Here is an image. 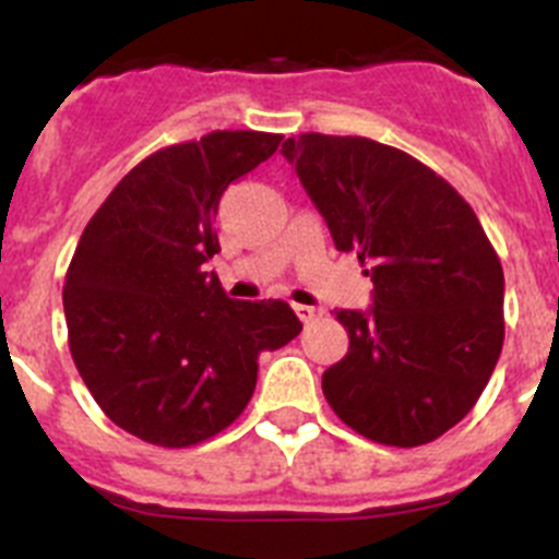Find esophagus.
<instances>
[{
    "label": "esophagus",
    "mask_w": 559,
    "mask_h": 559,
    "mask_svg": "<svg viewBox=\"0 0 559 559\" xmlns=\"http://www.w3.org/2000/svg\"><path fill=\"white\" fill-rule=\"evenodd\" d=\"M294 310H296V316H299V322H305V324L316 322V319L322 316V310L313 308V305H294Z\"/></svg>",
    "instance_id": "1"
}]
</instances>
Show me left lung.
I'll return each instance as SVG.
<instances>
[{
    "label": "left lung",
    "instance_id": "obj_1",
    "mask_svg": "<svg viewBox=\"0 0 559 559\" xmlns=\"http://www.w3.org/2000/svg\"><path fill=\"white\" fill-rule=\"evenodd\" d=\"M338 251L372 280V308L338 310L347 355L322 374L360 437L433 442L476 406L503 347V269L471 204L442 176L367 136L283 145Z\"/></svg>",
    "mask_w": 559,
    "mask_h": 559
}]
</instances>
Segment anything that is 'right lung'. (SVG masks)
I'll use <instances>...</instances> for the list:
<instances>
[{
  "label": "right lung",
  "mask_w": 559,
  "mask_h": 559,
  "mask_svg": "<svg viewBox=\"0 0 559 559\" xmlns=\"http://www.w3.org/2000/svg\"><path fill=\"white\" fill-rule=\"evenodd\" d=\"M280 133L212 131L128 173L81 235L63 283L69 353L114 426L190 448L231 426L257 358L302 322L283 299L235 302L206 260L226 187L280 147Z\"/></svg>",
  "instance_id": "right-lung-1"
}]
</instances>
